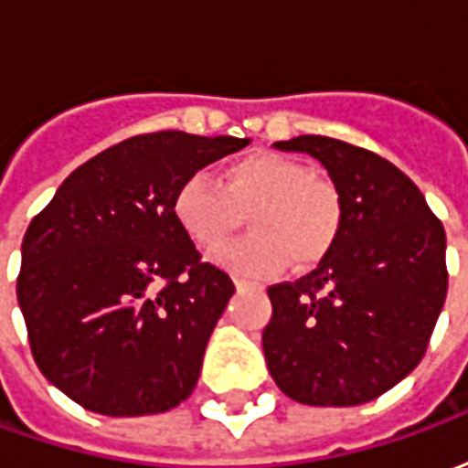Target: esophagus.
<instances>
[{
	"instance_id": "1",
	"label": "esophagus",
	"mask_w": 468,
	"mask_h": 468,
	"mask_svg": "<svg viewBox=\"0 0 468 468\" xmlns=\"http://www.w3.org/2000/svg\"><path fill=\"white\" fill-rule=\"evenodd\" d=\"M235 288H238V291H248V288H261V285L250 283V281H243V278H235Z\"/></svg>"
}]
</instances>
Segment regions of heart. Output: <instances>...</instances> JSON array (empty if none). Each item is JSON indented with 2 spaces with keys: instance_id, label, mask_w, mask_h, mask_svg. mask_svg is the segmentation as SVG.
I'll return each mask as SVG.
<instances>
[{
  "instance_id": "heart-1",
  "label": "heart",
  "mask_w": 468,
  "mask_h": 468,
  "mask_svg": "<svg viewBox=\"0 0 468 468\" xmlns=\"http://www.w3.org/2000/svg\"><path fill=\"white\" fill-rule=\"evenodd\" d=\"M248 213L255 235L215 255V263L245 278L275 273L288 258L298 268L318 263L344 225V203L334 180L275 153L245 154L225 165L218 180L197 170L173 195L175 220L203 250L223 245Z\"/></svg>"
}]
</instances>
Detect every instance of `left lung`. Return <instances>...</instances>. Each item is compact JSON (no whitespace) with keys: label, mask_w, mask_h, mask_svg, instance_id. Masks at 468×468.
Masks as SVG:
<instances>
[{"label":"left lung","mask_w":468,"mask_h":468,"mask_svg":"<svg viewBox=\"0 0 468 468\" xmlns=\"http://www.w3.org/2000/svg\"><path fill=\"white\" fill-rule=\"evenodd\" d=\"M275 147L324 165L344 225L314 273L268 288V371L298 403L373 401L419 366L439 321L449 283L443 225L421 190L376 153L324 134Z\"/></svg>","instance_id":"8db88e82"}]
</instances>
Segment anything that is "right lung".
I'll return each instance as SVG.
<instances>
[{"mask_svg":"<svg viewBox=\"0 0 468 468\" xmlns=\"http://www.w3.org/2000/svg\"><path fill=\"white\" fill-rule=\"evenodd\" d=\"M248 137L137 134L80 165L22 240L16 301L39 371L102 416H147L193 393L235 293L173 215L187 175Z\"/></svg>","mask_w":468,"mask_h":468,"instance_id":"obj_1","label":"right lung"}]
</instances>
